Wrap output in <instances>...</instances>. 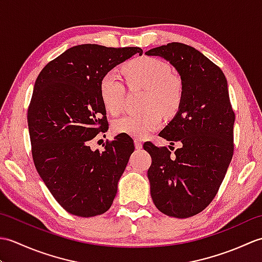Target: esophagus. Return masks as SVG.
<instances>
[{"label": "esophagus", "mask_w": 262, "mask_h": 262, "mask_svg": "<svg viewBox=\"0 0 262 262\" xmlns=\"http://www.w3.org/2000/svg\"><path fill=\"white\" fill-rule=\"evenodd\" d=\"M135 147H136L137 149H141V148L143 147V144H142L140 138H135Z\"/></svg>", "instance_id": "obj_1"}]
</instances>
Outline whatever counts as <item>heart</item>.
<instances>
[{"label":"heart","mask_w":262,"mask_h":262,"mask_svg":"<svg viewBox=\"0 0 262 262\" xmlns=\"http://www.w3.org/2000/svg\"><path fill=\"white\" fill-rule=\"evenodd\" d=\"M126 80L132 88L146 90L141 114H129L114 122V130L118 134L134 137L146 136L162 124V114L171 115L178 110L182 100V83L171 74L170 66L153 57H141L130 60L124 69ZM100 97L110 114H118L122 108L125 86L115 72L105 73L100 81Z\"/></svg>","instance_id":"b5f03b06"}]
</instances>
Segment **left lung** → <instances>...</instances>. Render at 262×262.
Returning <instances> with one entry per match:
<instances>
[{
    "instance_id": "obj_1",
    "label": "left lung",
    "mask_w": 262,
    "mask_h": 262,
    "mask_svg": "<svg viewBox=\"0 0 262 262\" xmlns=\"http://www.w3.org/2000/svg\"><path fill=\"white\" fill-rule=\"evenodd\" d=\"M160 56L180 75L183 94L173 117L160 136L180 148L146 142L152 158L147 171L151 196L163 214L187 219L204 210L216 196L233 157L232 109L223 72L197 49L171 42L145 53Z\"/></svg>"
}]
</instances>
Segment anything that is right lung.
<instances>
[{"label": "right lung", "mask_w": 262, "mask_h": 262, "mask_svg": "<svg viewBox=\"0 0 262 262\" xmlns=\"http://www.w3.org/2000/svg\"><path fill=\"white\" fill-rule=\"evenodd\" d=\"M143 54L140 47L85 43L49 62L39 73L28 109L33 163L62 207L81 217L105 213L135 146L117 135L102 152L89 143L108 130L100 81L117 65Z\"/></svg>", "instance_id": "1"}]
</instances>
